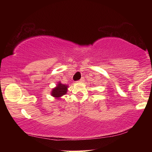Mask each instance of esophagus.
Segmentation results:
<instances>
[{
  "label": "esophagus",
  "instance_id": "34e87169",
  "mask_svg": "<svg viewBox=\"0 0 152 152\" xmlns=\"http://www.w3.org/2000/svg\"><path fill=\"white\" fill-rule=\"evenodd\" d=\"M82 81H83V80H82V79H81V80H78V82H82Z\"/></svg>",
  "mask_w": 152,
  "mask_h": 152
}]
</instances>
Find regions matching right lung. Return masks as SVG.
I'll return each mask as SVG.
<instances>
[{
	"mask_svg": "<svg viewBox=\"0 0 152 152\" xmlns=\"http://www.w3.org/2000/svg\"><path fill=\"white\" fill-rule=\"evenodd\" d=\"M67 88H68V86L64 85V84H62L59 82L57 87H56L54 89H53L52 92H51V94L54 97H60L66 93Z\"/></svg>",
	"mask_w": 152,
	"mask_h": 152,
	"instance_id": "add662e5",
	"label": "right lung"
}]
</instances>
